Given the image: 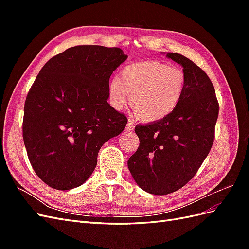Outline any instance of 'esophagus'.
Here are the masks:
<instances>
[{"instance_id":"1","label":"esophagus","mask_w":249,"mask_h":249,"mask_svg":"<svg viewBox=\"0 0 249 249\" xmlns=\"http://www.w3.org/2000/svg\"><path fill=\"white\" fill-rule=\"evenodd\" d=\"M134 130V124L133 122H131V120H129L126 124V126H125V131L126 132H132Z\"/></svg>"}]
</instances>
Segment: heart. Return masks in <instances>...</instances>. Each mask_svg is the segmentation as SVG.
<instances>
[{"mask_svg":"<svg viewBox=\"0 0 249 249\" xmlns=\"http://www.w3.org/2000/svg\"><path fill=\"white\" fill-rule=\"evenodd\" d=\"M186 86L182 70L157 60H145L125 65L119 79L109 81V102L120 110L130 94L129 103L136 117L143 123H155L177 109Z\"/></svg>","mask_w":249,"mask_h":249,"instance_id":"heart-1","label":"heart"}]
</instances>
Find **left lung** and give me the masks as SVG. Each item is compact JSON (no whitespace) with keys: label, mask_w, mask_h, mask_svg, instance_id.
Listing matches in <instances>:
<instances>
[{"label":"left lung","mask_w":249,"mask_h":249,"mask_svg":"<svg viewBox=\"0 0 249 249\" xmlns=\"http://www.w3.org/2000/svg\"><path fill=\"white\" fill-rule=\"evenodd\" d=\"M166 57L183 67L185 94L167 117L135 127L140 143L127 161L135 182L156 195L175 192L195 176L213 145L219 112L207 73L183 55L167 53Z\"/></svg>","instance_id":"obj_1"}]
</instances>
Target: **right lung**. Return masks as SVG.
Here are the masks:
<instances>
[{
    "instance_id": "obj_1",
    "label": "right lung",
    "mask_w": 249,
    "mask_h": 249,
    "mask_svg": "<svg viewBox=\"0 0 249 249\" xmlns=\"http://www.w3.org/2000/svg\"><path fill=\"white\" fill-rule=\"evenodd\" d=\"M127 56L119 48L77 46L51 58L27 95L22 137L42 182L57 190L85 183L106 141L126 117L111 107L108 84Z\"/></svg>"
}]
</instances>
